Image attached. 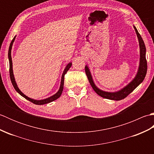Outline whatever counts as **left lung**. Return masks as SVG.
Masks as SVG:
<instances>
[{"instance_id":"8db88e82","label":"left lung","mask_w":154,"mask_h":154,"mask_svg":"<svg viewBox=\"0 0 154 154\" xmlns=\"http://www.w3.org/2000/svg\"><path fill=\"white\" fill-rule=\"evenodd\" d=\"M134 28L135 29V31L136 32L137 36H138V41H139L140 52V65H139L138 73H137L134 79L128 85H127L125 87H124L123 89H122L119 91H116V92L110 93V92H106V91H103L102 90L99 89V88H97L95 85H94L92 76H91V72L89 71V69L88 68L87 65L85 66V68L87 78L88 79H89V83L91 84V87H93V90L95 91L97 94H99V96L102 97L103 98H104V99L114 100H120L122 99H124V98H126L129 94L131 93L132 91L142 82L146 77V75L147 73V69H148L147 68V61L146 58V49L144 42H143L141 35H140L139 32H138V30H137L135 26H134Z\"/></svg>"}]
</instances>
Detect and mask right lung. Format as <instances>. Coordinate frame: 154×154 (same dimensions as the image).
<instances>
[{"mask_svg": "<svg viewBox=\"0 0 154 154\" xmlns=\"http://www.w3.org/2000/svg\"><path fill=\"white\" fill-rule=\"evenodd\" d=\"M16 36L13 38V40H12L11 44H10L9 46V50H8V60H9V72H10V77H11V82L12 83V85L14 87V88L15 89V90L17 91V92L20 94L21 96H22L24 98H25L26 99L28 100L30 102L33 103L35 104H38V105H42V104H47L49 103H51L52 101H54L55 100L57 99L59 97L61 96V94L62 93V91H63V85H64V77L65 75L67 73V71L69 69V68L71 67L72 63H69L67 66L65 67V69L63 71V73L62 74V77H61V85H60V89L57 91V92L55 93V94H54L53 96H51L50 97L48 98V99H43V100H34L32 99L31 98H29L27 96H26L25 94L21 92V91L18 89V87L17 86V84H16L15 79H14V74H13V70H12V57H11V50H12V44L13 42H14V40H15Z\"/></svg>", "mask_w": 154, "mask_h": 154, "instance_id": "right-lung-1", "label": "right lung"}]
</instances>
